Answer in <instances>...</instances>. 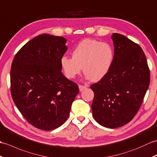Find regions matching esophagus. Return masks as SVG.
Wrapping results in <instances>:
<instances>
[{
    "label": "esophagus",
    "instance_id": "34e87169",
    "mask_svg": "<svg viewBox=\"0 0 157 157\" xmlns=\"http://www.w3.org/2000/svg\"><path fill=\"white\" fill-rule=\"evenodd\" d=\"M86 87H88V85H86V86H84V85H78V88H79L80 91H82V90H85Z\"/></svg>",
    "mask_w": 157,
    "mask_h": 157
}]
</instances>
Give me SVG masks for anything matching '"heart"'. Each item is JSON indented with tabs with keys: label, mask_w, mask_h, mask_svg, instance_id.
<instances>
[{
	"label": "heart",
	"mask_w": 157,
	"mask_h": 157,
	"mask_svg": "<svg viewBox=\"0 0 157 157\" xmlns=\"http://www.w3.org/2000/svg\"><path fill=\"white\" fill-rule=\"evenodd\" d=\"M113 60L114 50L111 44L86 39L73 50L72 58H61L60 65L67 78H74L82 67L86 79L99 81L109 72Z\"/></svg>",
	"instance_id": "1"
}]
</instances>
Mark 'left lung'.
<instances>
[{"mask_svg":"<svg viewBox=\"0 0 157 157\" xmlns=\"http://www.w3.org/2000/svg\"><path fill=\"white\" fill-rule=\"evenodd\" d=\"M114 60L105 77L90 86L93 116L101 126L116 128L133 119L150 84V71L141 47L120 33L111 36Z\"/></svg>","mask_w":157,"mask_h":157,"instance_id":"left-lung-1","label":"left lung"}]
</instances>
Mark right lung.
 I'll use <instances>...</instances> for the list:
<instances>
[{"label":"right lung","mask_w":157,"mask_h":157,"mask_svg":"<svg viewBox=\"0 0 157 157\" xmlns=\"http://www.w3.org/2000/svg\"><path fill=\"white\" fill-rule=\"evenodd\" d=\"M67 40L40 35L21 48L10 69V92L19 111L43 130L60 127L69 116L78 86L62 74L60 59Z\"/></svg>","instance_id":"add662e5"}]
</instances>
